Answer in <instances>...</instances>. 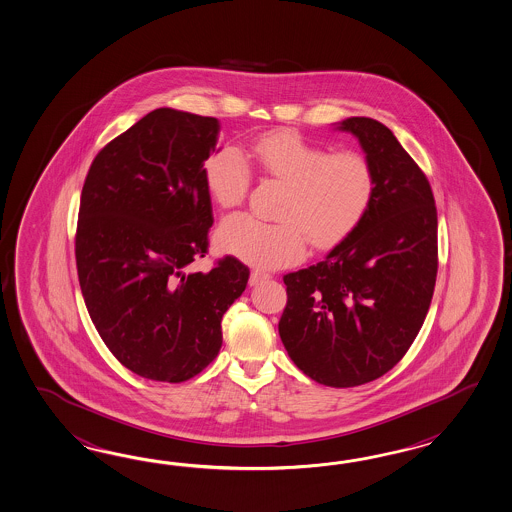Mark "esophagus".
<instances>
[{"mask_svg": "<svg viewBox=\"0 0 512 512\" xmlns=\"http://www.w3.org/2000/svg\"><path fill=\"white\" fill-rule=\"evenodd\" d=\"M269 273H265V271H260V269H254L252 273H250V286H258L260 282L263 280H267L269 278Z\"/></svg>", "mask_w": 512, "mask_h": 512, "instance_id": "34e87169", "label": "esophagus"}]
</instances>
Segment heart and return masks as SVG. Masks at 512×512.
Wrapping results in <instances>:
<instances>
[{
    "label": "heart",
    "instance_id": "b5f03b06",
    "mask_svg": "<svg viewBox=\"0 0 512 512\" xmlns=\"http://www.w3.org/2000/svg\"><path fill=\"white\" fill-rule=\"evenodd\" d=\"M245 158L284 184L276 223H262L237 213L215 232L217 247L243 262L273 269L299 262L306 241L332 247L364 221L373 204L377 180L369 159L343 150L328 154L293 130L258 137ZM204 184L219 208H236L249 191L250 171L232 148L213 152L204 163Z\"/></svg>",
    "mask_w": 512,
    "mask_h": 512
}]
</instances>
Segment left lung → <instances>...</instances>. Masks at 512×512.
Listing matches in <instances>:
<instances>
[{
	"label": "left lung",
	"mask_w": 512,
	"mask_h": 512,
	"mask_svg": "<svg viewBox=\"0 0 512 512\" xmlns=\"http://www.w3.org/2000/svg\"><path fill=\"white\" fill-rule=\"evenodd\" d=\"M377 189L364 221L323 262L284 276L278 323L289 358L332 388L379 379L416 340L433 299L438 219L429 180L379 120L345 118Z\"/></svg>",
	"instance_id": "left-lung-1"
}]
</instances>
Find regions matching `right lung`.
I'll use <instances>...</instances> for the list:
<instances>
[{"label":"right lung","instance_id":"add662e5","mask_svg":"<svg viewBox=\"0 0 512 512\" xmlns=\"http://www.w3.org/2000/svg\"><path fill=\"white\" fill-rule=\"evenodd\" d=\"M217 137V118L159 107L98 152L83 184L81 293L109 351L145 379L184 382L208 366L249 282L234 256L210 273L189 269L208 252L204 161Z\"/></svg>","mask_w":512,"mask_h":512}]
</instances>
